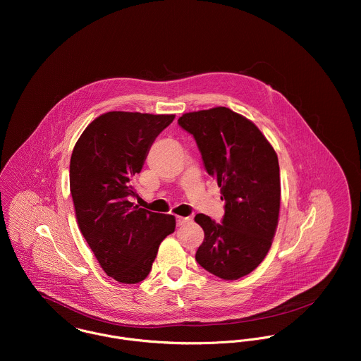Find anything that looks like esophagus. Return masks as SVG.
Instances as JSON below:
<instances>
[{
    "label": "esophagus",
    "instance_id": "34e87169",
    "mask_svg": "<svg viewBox=\"0 0 361 361\" xmlns=\"http://www.w3.org/2000/svg\"><path fill=\"white\" fill-rule=\"evenodd\" d=\"M189 219H190V218H185V216H176V225H178V226H182V225L188 224V222H189Z\"/></svg>",
    "mask_w": 361,
    "mask_h": 361
}]
</instances>
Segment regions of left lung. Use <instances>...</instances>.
Here are the masks:
<instances>
[{
    "mask_svg": "<svg viewBox=\"0 0 361 361\" xmlns=\"http://www.w3.org/2000/svg\"><path fill=\"white\" fill-rule=\"evenodd\" d=\"M179 125L196 139L204 166L225 200L222 224L197 214L204 231L197 262L235 281L255 271L271 249L281 207L278 155L257 126L226 106L186 112Z\"/></svg>",
    "mask_w": 361,
    "mask_h": 361,
    "instance_id": "obj_1",
    "label": "left lung"
}]
</instances>
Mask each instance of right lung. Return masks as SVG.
<instances>
[{
	"label": "right lung",
	"instance_id": "right-lung-1",
	"mask_svg": "<svg viewBox=\"0 0 361 361\" xmlns=\"http://www.w3.org/2000/svg\"><path fill=\"white\" fill-rule=\"evenodd\" d=\"M173 118L105 112L87 125L72 152L69 186L78 226L104 272L121 283H137L149 275L161 242L176 226L173 215L129 202L136 196L133 176Z\"/></svg>",
	"mask_w": 361,
	"mask_h": 361
}]
</instances>
